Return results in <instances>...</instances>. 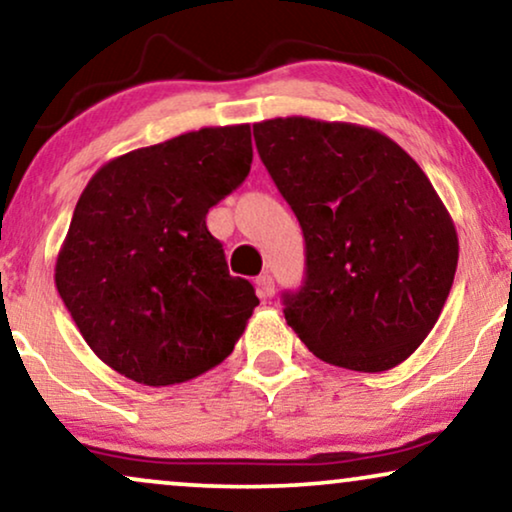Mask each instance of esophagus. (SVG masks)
<instances>
[{
	"mask_svg": "<svg viewBox=\"0 0 512 512\" xmlns=\"http://www.w3.org/2000/svg\"><path fill=\"white\" fill-rule=\"evenodd\" d=\"M255 285H257V295H260V297H271V295H274V278H271L269 274L257 276Z\"/></svg>",
	"mask_w": 512,
	"mask_h": 512,
	"instance_id": "34e87169",
	"label": "esophagus"
}]
</instances>
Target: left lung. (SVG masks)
<instances>
[{"instance_id":"left-lung-1","label":"left lung","mask_w":512,"mask_h":512,"mask_svg":"<svg viewBox=\"0 0 512 512\" xmlns=\"http://www.w3.org/2000/svg\"><path fill=\"white\" fill-rule=\"evenodd\" d=\"M252 133L306 243L304 285L283 295L288 325L330 365H400L438 323L459 262L431 180L367 126L278 117Z\"/></svg>"}]
</instances>
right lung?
<instances>
[{
    "label": "right lung",
    "mask_w": 512,
    "mask_h": 512,
    "mask_svg": "<svg viewBox=\"0 0 512 512\" xmlns=\"http://www.w3.org/2000/svg\"><path fill=\"white\" fill-rule=\"evenodd\" d=\"M250 126L133 149L95 173L58 252L56 288L102 363L145 386L182 384L234 351L260 304L229 276L208 210L250 173Z\"/></svg>",
    "instance_id": "1"
}]
</instances>
